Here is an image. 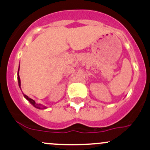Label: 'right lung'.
I'll return each mask as SVG.
<instances>
[{"instance_id": "add662e5", "label": "right lung", "mask_w": 150, "mask_h": 150, "mask_svg": "<svg viewBox=\"0 0 150 150\" xmlns=\"http://www.w3.org/2000/svg\"><path fill=\"white\" fill-rule=\"evenodd\" d=\"M19 68H20V66L18 67V81L19 88H21V79H20V76H19ZM23 96H24V98H25V99L27 100H28V101L30 102V103L31 105H33V106L35 107V108H38V109H40V110L46 109V108H47L45 106H42V105L37 104V103H36L35 102V100H33V99H31V98H28V97L26 95H24V94H23Z\"/></svg>"}]
</instances>
